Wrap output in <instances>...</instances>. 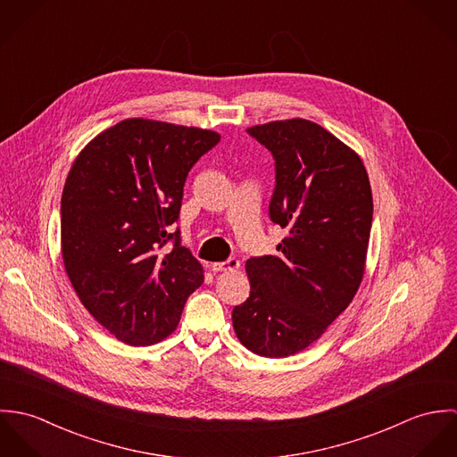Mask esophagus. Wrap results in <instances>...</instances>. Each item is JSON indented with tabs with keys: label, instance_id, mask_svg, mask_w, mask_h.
I'll list each match as a JSON object with an SVG mask.
<instances>
[{
	"label": "esophagus",
	"instance_id": "obj_1",
	"mask_svg": "<svg viewBox=\"0 0 457 457\" xmlns=\"http://www.w3.org/2000/svg\"><path fill=\"white\" fill-rule=\"evenodd\" d=\"M211 269H212L214 272H223V270H237V269H239V261H236V259H228V261L225 262H214V263L211 265Z\"/></svg>",
	"mask_w": 457,
	"mask_h": 457
}]
</instances>
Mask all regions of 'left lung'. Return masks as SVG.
<instances>
[{"mask_svg": "<svg viewBox=\"0 0 457 457\" xmlns=\"http://www.w3.org/2000/svg\"><path fill=\"white\" fill-rule=\"evenodd\" d=\"M276 165L269 216L287 237L246 262L250 297L232 312L239 341L288 357L317 341L352 303L364 276L373 195L361 156L308 120L248 129Z\"/></svg>", "mask_w": 457, "mask_h": 457, "instance_id": "1", "label": "left lung"}]
</instances>
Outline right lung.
<instances>
[{
	"mask_svg": "<svg viewBox=\"0 0 457 457\" xmlns=\"http://www.w3.org/2000/svg\"><path fill=\"white\" fill-rule=\"evenodd\" d=\"M220 133L131 118L75 158L62 196V253L84 308L131 346L165 339L204 281L178 221L190 169ZM172 240V251L164 245Z\"/></svg>",
	"mask_w": 457,
	"mask_h": 457,
	"instance_id": "obj_1",
	"label": "right lung"
}]
</instances>
